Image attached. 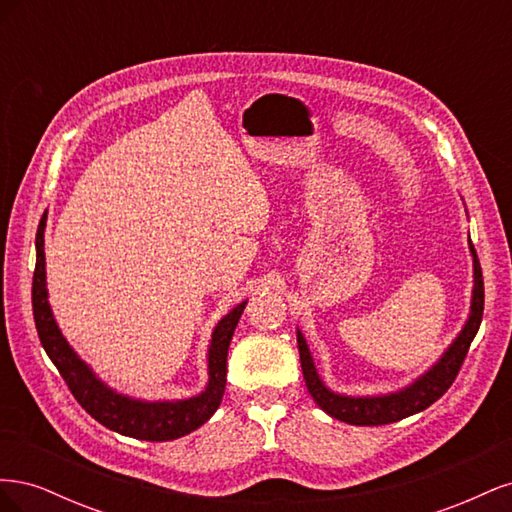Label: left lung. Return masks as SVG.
<instances>
[{
  "label": "left lung",
  "mask_w": 512,
  "mask_h": 512,
  "mask_svg": "<svg viewBox=\"0 0 512 512\" xmlns=\"http://www.w3.org/2000/svg\"><path fill=\"white\" fill-rule=\"evenodd\" d=\"M470 250L474 256V290H472L470 318L466 322V327H463V331L451 344V348L444 352L442 359L433 365L423 378H418L404 391L382 395V397L335 395L318 378L312 354H309V348L305 344L301 331H297L301 369H303L307 391L324 412L337 418V421H344L350 425H367V427L389 425V423H397V421H401V418L412 416L416 412L429 408L433 401H438L448 389H451V384L455 382L463 361H466V354L470 350L472 339L478 333L480 320H483V309H485L483 271H480V262H478V256H476V250L472 243H470Z\"/></svg>",
  "instance_id": "left-lung-1"
}]
</instances>
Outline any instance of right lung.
Segmentation results:
<instances>
[{"mask_svg":"<svg viewBox=\"0 0 512 512\" xmlns=\"http://www.w3.org/2000/svg\"><path fill=\"white\" fill-rule=\"evenodd\" d=\"M44 226L46 213L42 215L36 232V269L32 282L34 320L42 348L59 369L61 378L66 380L74 399L104 427L136 440H177L207 423L211 414L218 410L226 389L228 346L245 309V301L232 309L228 316H224L213 331L209 348V384L205 393L183 401H138L123 397L108 389L94 376V371L74 354L55 324L49 301H46Z\"/></svg>","mask_w":512,"mask_h":512,"instance_id":"add662e5","label":"right lung"}]
</instances>
